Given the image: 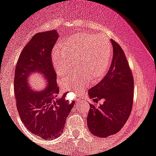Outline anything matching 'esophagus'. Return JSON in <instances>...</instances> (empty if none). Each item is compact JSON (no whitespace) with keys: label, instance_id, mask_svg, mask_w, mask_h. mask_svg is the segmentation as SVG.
Wrapping results in <instances>:
<instances>
[{"label":"esophagus","instance_id":"esophagus-1","mask_svg":"<svg viewBox=\"0 0 156 156\" xmlns=\"http://www.w3.org/2000/svg\"><path fill=\"white\" fill-rule=\"evenodd\" d=\"M76 100L77 102H80L81 101V97L80 95H78V96H76Z\"/></svg>","mask_w":156,"mask_h":156}]
</instances>
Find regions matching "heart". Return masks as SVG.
Listing matches in <instances>:
<instances>
[{
	"mask_svg": "<svg viewBox=\"0 0 156 156\" xmlns=\"http://www.w3.org/2000/svg\"><path fill=\"white\" fill-rule=\"evenodd\" d=\"M112 60V47L104 37L93 34H81L68 38L63 45L52 51V63L57 73L66 75L73 68L78 69L61 81L62 87L82 91L90 80L97 82L109 70Z\"/></svg>",
	"mask_w": 156,
	"mask_h": 156,
	"instance_id": "b5f03b06",
	"label": "heart"
}]
</instances>
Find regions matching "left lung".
I'll use <instances>...</instances> for the list:
<instances>
[{"label":"left lung","mask_w":156,"mask_h":156,"mask_svg":"<svg viewBox=\"0 0 156 156\" xmlns=\"http://www.w3.org/2000/svg\"><path fill=\"white\" fill-rule=\"evenodd\" d=\"M113 57L104 78L88 90L94 102L104 99L96 107L90 104L87 116L89 129L94 136L106 138L120 131L131 113L133 105L134 80L125 53L113 40Z\"/></svg>","instance_id":"1"}]
</instances>
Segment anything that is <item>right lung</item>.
Listing matches in <instances>:
<instances>
[{
  "label": "right lung",
  "instance_id": "add662e5",
  "mask_svg": "<svg viewBox=\"0 0 156 156\" xmlns=\"http://www.w3.org/2000/svg\"><path fill=\"white\" fill-rule=\"evenodd\" d=\"M58 39L57 30L38 33L24 47L14 74L16 105L21 121L33 134L44 139H56L63 133L73 102L61 95L52 63L51 52ZM37 71L48 85L43 91L32 90L26 82L31 72Z\"/></svg>",
  "mask_w": 156,
  "mask_h": 156
}]
</instances>
